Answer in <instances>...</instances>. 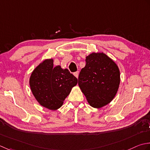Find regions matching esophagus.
Returning <instances> with one entry per match:
<instances>
[{
  "label": "esophagus",
  "instance_id": "esophagus-1",
  "mask_svg": "<svg viewBox=\"0 0 150 150\" xmlns=\"http://www.w3.org/2000/svg\"><path fill=\"white\" fill-rule=\"evenodd\" d=\"M74 75L75 76V77H76V78H78V75H79V72L78 71H77V72H75L74 73Z\"/></svg>",
  "mask_w": 150,
  "mask_h": 150
}]
</instances>
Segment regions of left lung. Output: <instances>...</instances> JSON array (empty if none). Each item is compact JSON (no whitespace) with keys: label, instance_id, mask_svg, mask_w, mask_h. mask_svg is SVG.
Wrapping results in <instances>:
<instances>
[{"label":"left lung","instance_id":"obj_1","mask_svg":"<svg viewBox=\"0 0 150 150\" xmlns=\"http://www.w3.org/2000/svg\"><path fill=\"white\" fill-rule=\"evenodd\" d=\"M86 65L79 74L78 85L88 103L94 108L108 105L117 94L120 81L117 64L104 53L86 57Z\"/></svg>","mask_w":150,"mask_h":150}]
</instances>
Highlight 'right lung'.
<instances>
[{
    "mask_svg": "<svg viewBox=\"0 0 150 150\" xmlns=\"http://www.w3.org/2000/svg\"><path fill=\"white\" fill-rule=\"evenodd\" d=\"M33 95L39 104L50 110L60 108L63 101L78 83L68 69L54 67L53 59L44 60L33 70L30 78Z\"/></svg>",
    "mask_w": 150,
    "mask_h": 150,
    "instance_id": "1",
    "label": "right lung"
}]
</instances>
